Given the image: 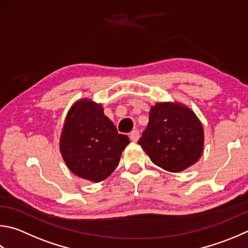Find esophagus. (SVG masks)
Masks as SVG:
<instances>
[{"instance_id":"obj_1","label":"esophagus","mask_w":248,"mask_h":248,"mask_svg":"<svg viewBox=\"0 0 248 248\" xmlns=\"http://www.w3.org/2000/svg\"><path fill=\"white\" fill-rule=\"evenodd\" d=\"M130 139L132 140L133 142H138V140L140 139V132L138 131V130H133V131L130 133Z\"/></svg>"}]
</instances>
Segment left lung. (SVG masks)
Masks as SVG:
<instances>
[{
  "label": "left lung",
  "instance_id": "obj_1",
  "mask_svg": "<svg viewBox=\"0 0 248 248\" xmlns=\"http://www.w3.org/2000/svg\"><path fill=\"white\" fill-rule=\"evenodd\" d=\"M151 160L170 172H180L200 159L204 130L194 112L172 103H157L138 142Z\"/></svg>",
  "mask_w": 248,
  "mask_h": 248
}]
</instances>
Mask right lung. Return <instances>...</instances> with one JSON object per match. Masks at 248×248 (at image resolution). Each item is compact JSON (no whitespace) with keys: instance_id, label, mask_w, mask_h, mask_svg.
<instances>
[{"instance_id":"obj_1","label":"right lung","mask_w":248,"mask_h":248,"mask_svg":"<svg viewBox=\"0 0 248 248\" xmlns=\"http://www.w3.org/2000/svg\"><path fill=\"white\" fill-rule=\"evenodd\" d=\"M129 143V138L118 133L100 104L80 100L66 117L60 148L71 172L100 182L116 169Z\"/></svg>"}]
</instances>
